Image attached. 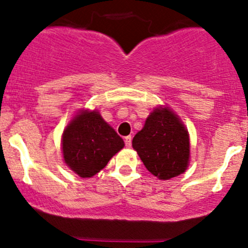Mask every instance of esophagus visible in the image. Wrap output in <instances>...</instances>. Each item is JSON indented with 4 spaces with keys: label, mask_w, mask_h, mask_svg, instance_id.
I'll return each instance as SVG.
<instances>
[{
    "label": "esophagus",
    "mask_w": 248,
    "mask_h": 248,
    "mask_svg": "<svg viewBox=\"0 0 248 248\" xmlns=\"http://www.w3.org/2000/svg\"><path fill=\"white\" fill-rule=\"evenodd\" d=\"M124 145H126V147H131L132 145V137L128 136L124 138Z\"/></svg>",
    "instance_id": "34e87169"
}]
</instances>
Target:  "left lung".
<instances>
[{"instance_id": "8db88e82", "label": "left lung", "mask_w": 248, "mask_h": 248, "mask_svg": "<svg viewBox=\"0 0 248 248\" xmlns=\"http://www.w3.org/2000/svg\"><path fill=\"white\" fill-rule=\"evenodd\" d=\"M132 145L147 170L161 180L179 176L188 167V132L168 107H159L149 115Z\"/></svg>"}]
</instances>
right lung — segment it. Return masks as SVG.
<instances>
[{
	"label": "right lung",
	"mask_w": 248,
	"mask_h": 248,
	"mask_svg": "<svg viewBox=\"0 0 248 248\" xmlns=\"http://www.w3.org/2000/svg\"><path fill=\"white\" fill-rule=\"evenodd\" d=\"M124 146L121 137L97 110H82L62 136L64 163L80 177H92Z\"/></svg>",
	"instance_id": "obj_1"
}]
</instances>
